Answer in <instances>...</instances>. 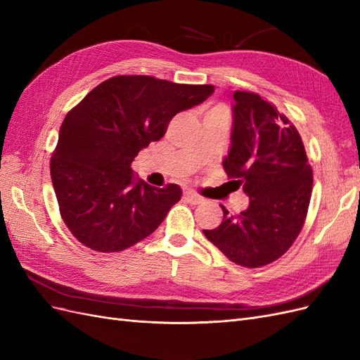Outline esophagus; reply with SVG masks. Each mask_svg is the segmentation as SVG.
<instances>
[{
    "label": "esophagus",
    "mask_w": 360,
    "mask_h": 360,
    "mask_svg": "<svg viewBox=\"0 0 360 360\" xmlns=\"http://www.w3.org/2000/svg\"><path fill=\"white\" fill-rule=\"evenodd\" d=\"M183 200L186 201V202H189V204H201L204 201L202 197H200V195L193 193V192H184Z\"/></svg>",
    "instance_id": "34e87169"
}]
</instances>
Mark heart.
<instances>
[{"label":"heart","mask_w":360,"mask_h":360,"mask_svg":"<svg viewBox=\"0 0 360 360\" xmlns=\"http://www.w3.org/2000/svg\"><path fill=\"white\" fill-rule=\"evenodd\" d=\"M207 115H228V108L225 105H214L205 112V117Z\"/></svg>","instance_id":"1"}]
</instances>
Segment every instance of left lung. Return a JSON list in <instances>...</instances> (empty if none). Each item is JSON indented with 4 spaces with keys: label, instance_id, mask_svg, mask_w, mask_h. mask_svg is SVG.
<instances>
[{
    "label": "left lung",
    "instance_id": "obj_1",
    "mask_svg": "<svg viewBox=\"0 0 360 360\" xmlns=\"http://www.w3.org/2000/svg\"><path fill=\"white\" fill-rule=\"evenodd\" d=\"M231 148L224 169L249 207L202 230L233 263L257 269L284 255L302 231L312 192V168L303 141L275 105L252 91L234 93Z\"/></svg>",
    "mask_w": 360,
    "mask_h": 360
}]
</instances>
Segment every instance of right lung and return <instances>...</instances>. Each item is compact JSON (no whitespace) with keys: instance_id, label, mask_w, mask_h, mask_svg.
<instances>
[{"instance_id":"add662e5","label":"right lung","mask_w":360,"mask_h":360,"mask_svg":"<svg viewBox=\"0 0 360 360\" xmlns=\"http://www.w3.org/2000/svg\"><path fill=\"white\" fill-rule=\"evenodd\" d=\"M213 91L210 84L118 75L72 108L51 158V179L61 219L76 240L96 252H120L156 230L181 189L135 181L130 163L165 135L174 115Z\"/></svg>"}]
</instances>
